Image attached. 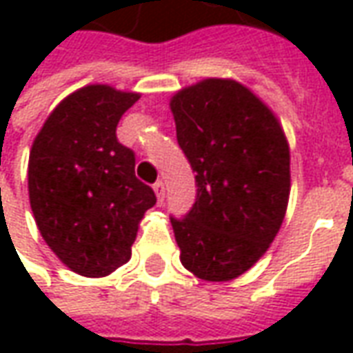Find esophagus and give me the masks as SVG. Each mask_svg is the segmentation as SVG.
Wrapping results in <instances>:
<instances>
[{"label": "esophagus", "mask_w": 353, "mask_h": 353, "mask_svg": "<svg viewBox=\"0 0 353 353\" xmlns=\"http://www.w3.org/2000/svg\"><path fill=\"white\" fill-rule=\"evenodd\" d=\"M153 191H154V194H157V200H159V204H162V202H164V194H166L164 183H162V181H157V183L153 185Z\"/></svg>", "instance_id": "obj_1"}]
</instances>
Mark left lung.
Instances as JSON below:
<instances>
[{
	"mask_svg": "<svg viewBox=\"0 0 353 353\" xmlns=\"http://www.w3.org/2000/svg\"><path fill=\"white\" fill-rule=\"evenodd\" d=\"M170 109L199 187L191 212L170 219L181 265L200 280H234L265 255L285 217V132L272 109L234 79L181 88Z\"/></svg>",
	"mask_w": 353,
	"mask_h": 353,
	"instance_id": "8db88e82",
	"label": "left lung"
}]
</instances>
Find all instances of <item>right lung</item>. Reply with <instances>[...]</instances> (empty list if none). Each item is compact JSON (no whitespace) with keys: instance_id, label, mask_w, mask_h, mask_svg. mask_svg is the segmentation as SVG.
I'll return each mask as SVG.
<instances>
[{"instance_id":"obj_1","label":"right lung","mask_w":353,"mask_h":353,"mask_svg":"<svg viewBox=\"0 0 353 353\" xmlns=\"http://www.w3.org/2000/svg\"><path fill=\"white\" fill-rule=\"evenodd\" d=\"M139 100L109 85H87L52 109L28 161L35 225L70 270L103 278L128 263L139 221L157 196L141 183L117 124Z\"/></svg>"}]
</instances>
